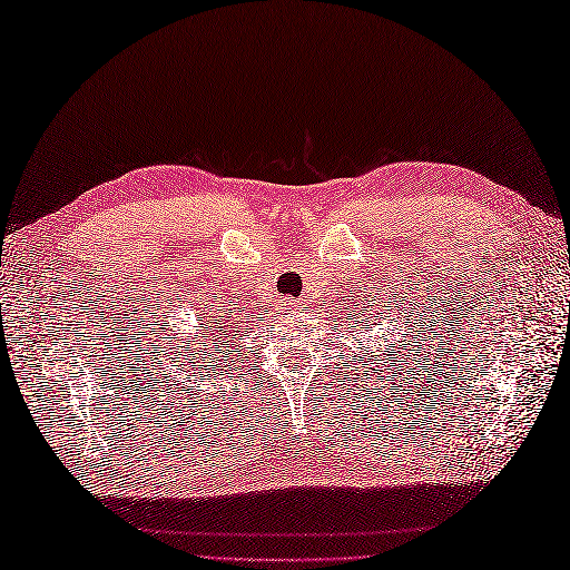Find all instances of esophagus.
I'll return each mask as SVG.
<instances>
[{
    "label": "esophagus",
    "instance_id": "esophagus-1",
    "mask_svg": "<svg viewBox=\"0 0 570 570\" xmlns=\"http://www.w3.org/2000/svg\"><path fill=\"white\" fill-rule=\"evenodd\" d=\"M278 308H282L284 313H296L301 306H298L296 298H282V301H278Z\"/></svg>",
    "mask_w": 570,
    "mask_h": 570
}]
</instances>
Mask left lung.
Segmentation results:
<instances>
[{"instance_id":"obj_1","label":"left lung","mask_w":570,"mask_h":570,"mask_svg":"<svg viewBox=\"0 0 570 570\" xmlns=\"http://www.w3.org/2000/svg\"><path fill=\"white\" fill-rule=\"evenodd\" d=\"M372 325H374V323H372Z\"/></svg>"}]
</instances>
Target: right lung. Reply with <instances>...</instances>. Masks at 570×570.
Listing matches in <instances>:
<instances>
[{
  "label": "right lung",
  "instance_id": "obj_1",
  "mask_svg": "<svg viewBox=\"0 0 570 570\" xmlns=\"http://www.w3.org/2000/svg\"><path fill=\"white\" fill-rule=\"evenodd\" d=\"M198 316L200 318H196V323H193V331H196V333H178L176 325L161 331L166 335V341H164L166 357H171L174 367H184V372H186L188 365H190V370H198L196 362H198V355H203L205 347L215 345V343H223V341H217V337L223 335V328H225V323L229 318V313H225L220 306H215V308H208V311H200ZM168 330H171L173 333L168 334ZM176 334H180L181 337L176 338ZM186 358H193L194 362L186 363ZM180 361L185 362L184 366L179 365Z\"/></svg>",
  "mask_w": 570,
  "mask_h": 570
}]
</instances>
